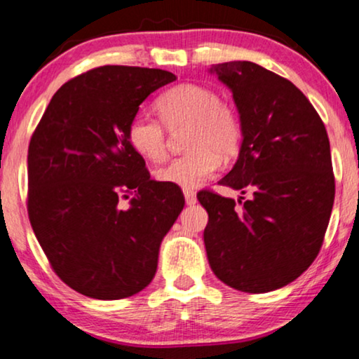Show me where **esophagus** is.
I'll return each instance as SVG.
<instances>
[{
	"mask_svg": "<svg viewBox=\"0 0 359 359\" xmlns=\"http://www.w3.org/2000/svg\"><path fill=\"white\" fill-rule=\"evenodd\" d=\"M183 193H184L186 204H188V205L196 204V201H198V198H196V193H194L193 189H183Z\"/></svg>",
	"mask_w": 359,
	"mask_h": 359,
	"instance_id": "obj_1",
	"label": "esophagus"
}]
</instances>
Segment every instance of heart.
<instances>
[{"mask_svg":"<svg viewBox=\"0 0 359 359\" xmlns=\"http://www.w3.org/2000/svg\"><path fill=\"white\" fill-rule=\"evenodd\" d=\"M155 107L166 129H191L186 142L191 151L155 171L160 183L184 189L198 188L220 168L219 154L230 158L237 154L242 142V122L237 111L220 101L219 93L212 88L194 83L178 85L163 93ZM161 123L145 114H137L129 122L127 140L142 158H165L166 132Z\"/></svg>","mask_w":359,"mask_h":359,"instance_id":"obj_1","label":"heart"}]
</instances>
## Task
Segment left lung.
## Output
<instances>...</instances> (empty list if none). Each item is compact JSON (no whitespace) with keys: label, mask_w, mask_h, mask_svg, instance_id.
I'll return each instance as SVG.
<instances>
[{"label":"left lung","mask_w":359,"mask_h":359,"mask_svg":"<svg viewBox=\"0 0 359 359\" xmlns=\"http://www.w3.org/2000/svg\"><path fill=\"white\" fill-rule=\"evenodd\" d=\"M210 73L232 91L243 135L237 163L219 183L250 198L238 208L201 191L205 252L227 286L269 292L297 279L320 252L335 199L330 142L311 101L286 78L253 62L219 63Z\"/></svg>","instance_id":"1"}]
</instances>
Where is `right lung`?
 Wrapping results in <instances>:
<instances>
[{
	"label": "right lung",
	"instance_id": "add662e5",
	"mask_svg": "<svg viewBox=\"0 0 359 359\" xmlns=\"http://www.w3.org/2000/svg\"><path fill=\"white\" fill-rule=\"evenodd\" d=\"M175 80L158 68H93L53 95L34 130L29 220L53 271L83 296L114 301L149 286L184 208L183 193L150 180L127 140L139 106Z\"/></svg>",
	"mask_w": 359,
	"mask_h": 359
}]
</instances>
